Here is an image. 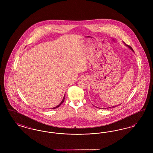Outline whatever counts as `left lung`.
Wrapping results in <instances>:
<instances>
[{
	"label": "left lung",
	"instance_id": "1",
	"mask_svg": "<svg viewBox=\"0 0 153 153\" xmlns=\"http://www.w3.org/2000/svg\"><path fill=\"white\" fill-rule=\"evenodd\" d=\"M123 43L124 45H126V44H125L124 42ZM126 45V46H127V47H128L129 49H130L131 51H133V52L134 51H133V49H132V48H131V46H128V45ZM120 104H119V105H115V106H112V107H107V108H105V109H106V108H115V107H116L117 106H118V105H120ZM94 106H95V105H94ZM97 108H98V107H97Z\"/></svg>",
	"mask_w": 153,
	"mask_h": 153
}]
</instances>
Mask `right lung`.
Returning a JSON list of instances; mask_svg holds the SVG:
<instances>
[{"label": "right lung", "instance_id": "add662e5", "mask_svg": "<svg viewBox=\"0 0 153 153\" xmlns=\"http://www.w3.org/2000/svg\"><path fill=\"white\" fill-rule=\"evenodd\" d=\"M65 95H64V97H63V99H62V100L61 101V102L58 104L57 106H56V107H53V108H51V109H56V108H58L59 107L62 103H63V102H64V100H65Z\"/></svg>", "mask_w": 153, "mask_h": 153}]
</instances>
